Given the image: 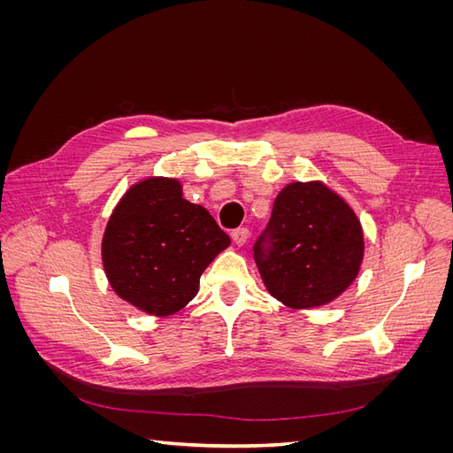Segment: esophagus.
<instances>
[{
    "instance_id": "obj_1",
    "label": "esophagus",
    "mask_w": 453,
    "mask_h": 453,
    "mask_svg": "<svg viewBox=\"0 0 453 453\" xmlns=\"http://www.w3.org/2000/svg\"><path fill=\"white\" fill-rule=\"evenodd\" d=\"M250 238V228H236L232 230V240H234L236 245H243Z\"/></svg>"
}]
</instances>
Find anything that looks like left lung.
I'll use <instances>...</instances> for the list:
<instances>
[{"instance_id": "obj_1", "label": "left lung", "mask_w": 453, "mask_h": 453, "mask_svg": "<svg viewBox=\"0 0 453 453\" xmlns=\"http://www.w3.org/2000/svg\"><path fill=\"white\" fill-rule=\"evenodd\" d=\"M255 263L268 293L293 310L333 303L357 278L363 226L348 202L321 181H295L273 202Z\"/></svg>"}]
</instances>
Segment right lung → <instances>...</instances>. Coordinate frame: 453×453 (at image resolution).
<instances>
[{"label":"right lung","instance_id":"1","mask_svg":"<svg viewBox=\"0 0 453 453\" xmlns=\"http://www.w3.org/2000/svg\"><path fill=\"white\" fill-rule=\"evenodd\" d=\"M228 245L210 211L183 198L180 181L147 177L127 190L109 217L102 263L122 300L166 318L196 296L202 272Z\"/></svg>","mask_w":453,"mask_h":453}]
</instances>
